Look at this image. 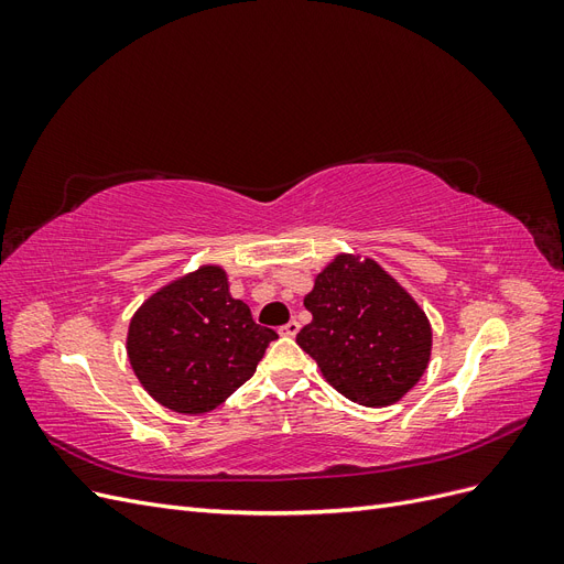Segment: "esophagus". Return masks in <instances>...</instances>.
I'll return each instance as SVG.
<instances>
[{
    "instance_id": "obj_1",
    "label": "esophagus",
    "mask_w": 564,
    "mask_h": 564,
    "mask_svg": "<svg viewBox=\"0 0 564 564\" xmlns=\"http://www.w3.org/2000/svg\"><path fill=\"white\" fill-rule=\"evenodd\" d=\"M299 329H301V324H299L296 319H292V322H286L284 327H280V334H282V336H296Z\"/></svg>"
}]
</instances>
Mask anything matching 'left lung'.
<instances>
[{
  "label": "left lung",
  "mask_w": 564,
  "mask_h": 564,
  "mask_svg": "<svg viewBox=\"0 0 564 564\" xmlns=\"http://www.w3.org/2000/svg\"><path fill=\"white\" fill-rule=\"evenodd\" d=\"M303 305L313 322L296 334V344L357 404H395L429 367L431 322L377 261L336 256Z\"/></svg>",
  "instance_id": "8db88e82"
}]
</instances>
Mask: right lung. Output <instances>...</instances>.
I'll list each match as a JSON object with an SVG mask.
<instances>
[{"mask_svg":"<svg viewBox=\"0 0 564 564\" xmlns=\"http://www.w3.org/2000/svg\"><path fill=\"white\" fill-rule=\"evenodd\" d=\"M278 334L228 292L226 270L202 265L152 294L129 324L141 386L178 414H207L249 381Z\"/></svg>","mask_w":564,"mask_h":564,"instance_id":"1","label":"right lung"}]
</instances>
